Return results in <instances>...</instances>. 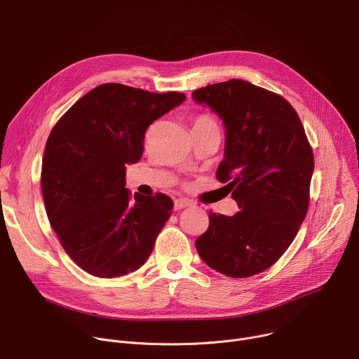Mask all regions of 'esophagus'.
<instances>
[{
    "label": "esophagus",
    "mask_w": 359,
    "mask_h": 359,
    "mask_svg": "<svg viewBox=\"0 0 359 359\" xmlns=\"http://www.w3.org/2000/svg\"><path fill=\"white\" fill-rule=\"evenodd\" d=\"M191 205H192V203L189 200H185V198H178V200H175V203H174L175 210H182V208H187Z\"/></svg>",
    "instance_id": "esophagus-1"
}]
</instances>
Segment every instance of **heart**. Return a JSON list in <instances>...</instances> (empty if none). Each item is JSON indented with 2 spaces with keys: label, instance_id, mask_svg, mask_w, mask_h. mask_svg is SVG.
I'll return each mask as SVG.
<instances>
[{
  "label": "heart",
  "instance_id": "obj_1",
  "mask_svg": "<svg viewBox=\"0 0 359 359\" xmlns=\"http://www.w3.org/2000/svg\"><path fill=\"white\" fill-rule=\"evenodd\" d=\"M205 126H217L215 119H214L210 114H198V115L192 119V130H194V128H200V127H205ZM149 134H151V131L147 133L145 140L149 138Z\"/></svg>",
  "mask_w": 359,
  "mask_h": 359
}]
</instances>
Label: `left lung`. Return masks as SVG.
I'll list each match as a JSON object with an SVG mask.
<instances>
[{"label": "left lung", "mask_w": 359, "mask_h": 359, "mask_svg": "<svg viewBox=\"0 0 359 359\" xmlns=\"http://www.w3.org/2000/svg\"><path fill=\"white\" fill-rule=\"evenodd\" d=\"M226 128L225 158L217 180L240 211L210 212L195 247L212 269L247 278L272 266L288 250L306 215L313 152L294 107L281 95L244 79L195 90Z\"/></svg>", "instance_id": "left-lung-1"}]
</instances>
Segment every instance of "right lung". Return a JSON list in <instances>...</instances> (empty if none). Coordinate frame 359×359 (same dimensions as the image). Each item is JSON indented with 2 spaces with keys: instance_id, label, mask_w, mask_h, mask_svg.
Returning a JSON list of instances; mask_svg holds the SVG:
<instances>
[{
  "instance_id": "obj_1",
  "label": "right lung",
  "mask_w": 359,
  "mask_h": 359,
  "mask_svg": "<svg viewBox=\"0 0 359 359\" xmlns=\"http://www.w3.org/2000/svg\"><path fill=\"white\" fill-rule=\"evenodd\" d=\"M185 94L108 83L79 98L46 144L41 189L48 221L69 258L100 278L137 271L152 252L174 203L131 195L126 165L142 155L145 131Z\"/></svg>"
}]
</instances>
